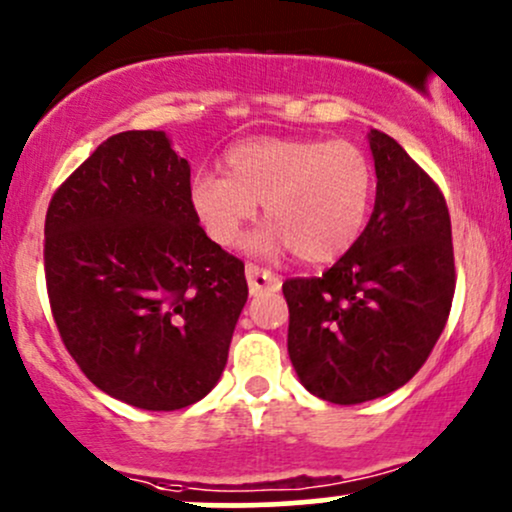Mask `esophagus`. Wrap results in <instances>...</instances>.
<instances>
[{
	"instance_id": "obj_1",
	"label": "esophagus",
	"mask_w": 512,
	"mask_h": 512,
	"mask_svg": "<svg viewBox=\"0 0 512 512\" xmlns=\"http://www.w3.org/2000/svg\"><path fill=\"white\" fill-rule=\"evenodd\" d=\"M247 274V284H250V294H260V291H277L282 286V277H277L269 269L255 265V262H247L245 267Z\"/></svg>"
}]
</instances>
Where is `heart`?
<instances>
[{
	"label": "heart",
	"instance_id": "b5f03b06",
	"mask_svg": "<svg viewBox=\"0 0 512 512\" xmlns=\"http://www.w3.org/2000/svg\"><path fill=\"white\" fill-rule=\"evenodd\" d=\"M223 174L192 179V206L209 238L230 247L262 204V252L289 247L301 262L328 265L357 243L372 211L376 172L350 140L252 138L223 153Z\"/></svg>",
	"mask_w": 512,
	"mask_h": 512
}]
</instances>
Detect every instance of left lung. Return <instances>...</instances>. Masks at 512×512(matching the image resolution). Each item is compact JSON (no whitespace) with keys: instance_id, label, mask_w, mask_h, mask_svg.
Listing matches in <instances>:
<instances>
[{"instance_id":"1","label":"left lung","mask_w":512,"mask_h":512,"mask_svg":"<svg viewBox=\"0 0 512 512\" xmlns=\"http://www.w3.org/2000/svg\"><path fill=\"white\" fill-rule=\"evenodd\" d=\"M376 204L323 277L286 279L289 357L313 396L374 401L411 381L452 308V221L435 179L386 133H369Z\"/></svg>"}]
</instances>
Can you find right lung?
Masks as SVG:
<instances>
[{
  "label": "right lung",
  "instance_id": "add662e5",
  "mask_svg": "<svg viewBox=\"0 0 512 512\" xmlns=\"http://www.w3.org/2000/svg\"><path fill=\"white\" fill-rule=\"evenodd\" d=\"M189 162L162 131L106 138L55 189L43 267L82 374L143 411H179L221 379L245 265L199 226Z\"/></svg>",
  "mask_w": 512,
  "mask_h": 512
}]
</instances>
